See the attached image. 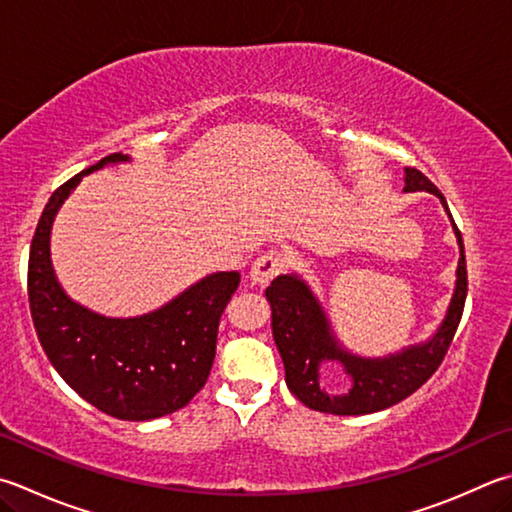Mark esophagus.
I'll return each mask as SVG.
<instances>
[{"mask_svg":"<svg viewBox=\"0 0 512 512\" xmlns=\"http://www.w3.org/2000/svg\"><path fill=\"white\" fill-rule=\"evenodd\" d=\"M284 266H286L284 253H280V250H266L264 255H259L255 259L253 268H250V282L257 286H266L284 271Z\"/></svg>","mask_w":512,"mask_h":512,"instance_id":"obj_1","label":"esophagus"}]
</instances>
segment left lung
Here are the masks:
<instances>
[{
  "label": "left lung",
  "instance_id": "left-lung-1",
  "mask_svg": "<svg viewBox=\"0 0 512 512\" xmlns=\"http://www.w3.org/2000/svg\"><path fill=\"white\" fill-rule=\"evenodd\" d=\"M418 190L436 194L443 208L448 210V203H445L439 188L416 167H405V192ZM452 226L459 241L461 257L457 268V286H454L445 320L441 322L439 331L423 345L403 349L387 358H360L342 349L311 288L297 275L275 277L271 286L266 288V300L271 302L273 309V338L284 360L286 385L297 396V401L315 412L360 416L387 410V407L401 403L403 398L414 394L418 387L427 383V378L439 369L445 353L450 349L468 293L463 239L454 219ZM333 359L340 361L352 376V389L340 397L327 395L319 387V365L322 361Z\"/></svg>",
  "mask_w": 512,
  "mask_h": 512
}]
</instances>
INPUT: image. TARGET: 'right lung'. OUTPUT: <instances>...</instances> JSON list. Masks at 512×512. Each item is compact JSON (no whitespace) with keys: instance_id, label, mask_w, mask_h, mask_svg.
Masks as SVG:
<instances>
[{"instance_id":"right-lung-1","label":"right lung","mask_w":512,"mask_h":512,"mask_svg":"<svg viewBox=\"0 0 512 512\" xmlns=\"http://www.w3.org/2000/svg\"><path fill=\"white\" fill-rule=\"evenodd\" d=\"M123 161L129 156L109 154L51 194L31 241L29 304L40 345L64 383L120 421H152L181 410L206 385L221 313L241 277L212 273L138 318H105L73 302L51 266L53 219L82 176Z\"/></svg>"}]
</instances>
